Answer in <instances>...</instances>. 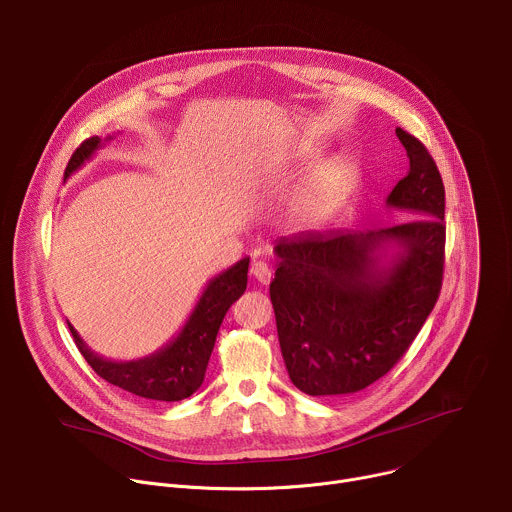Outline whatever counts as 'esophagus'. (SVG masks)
<instances>
[{"mask_svg": "<svg viewBox=\"0 0 512 512\" xmlns=\"http://www.w3.org/2000/svg\"><path fill=\"white\" fill-rule=\"evenodd\" d=\"M251 275L255 281H259L261 285H267L271 281V267L265 261H255L251 265Z\"/></svg>", "mask_w": 512, "mask_h": 512, "instance_id": "obj_1", "label": "esophagus"}]
</instances>
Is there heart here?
I'll list each match as a JSON object with an SVG mask.
<instances>
[{
    "mask_svg": "<svg viewBox=\"0 0 512 512\" xmlns=\"http://www.w3.org/2000/svg\"><path fill=\"white\" fill-rule=\"evenodd\" d=\"M304 154H308V150ZM356 176L358 166L348 156L334 158L332 162L320 166L291 202V223L302 229H312L324 223L342 202Z\"/></svg>",
    "mask_w": 512,
    "mask_h": 512,
    "instance_id": "heart-1",
    "label": "heart"
}]
</instances>
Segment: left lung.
Masks as SVG:
<instances>
[{
    "instance_id": "left-lung-1",
    "label": "left lung",
    "mask_w": 512,
    "mask_h": 512,
    "mask_svg": "<svg viewBox=\"0 0 512 512\" xmlns=\"http://www.w3.org/2000/svg\"><path fill=\"white\" fill-rule=\"evenodd\" d=\"M409 172L387 206L417 221L308 231L275 241L269 296L287 375L312 397L350 395L387 375L431 314L444 277L446 192L425 145L395 129Z\"/></svg>"
}]
</instances>
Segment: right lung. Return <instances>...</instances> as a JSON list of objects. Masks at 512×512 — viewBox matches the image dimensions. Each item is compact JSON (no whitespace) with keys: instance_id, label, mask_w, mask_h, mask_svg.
Instances as JSON below:
<instances>
[{"instance_id":"right-lung-1","label":"right lung","mask_w":512,"mask_h":512,"mask_svg":"<svg viewBox=\"0 0 512 512\" xmlns=\"http://www.w3.org/2000/svg\"><path fill=\"white\" fill-rule=\"evenodd\" d=\"M113 135L89 137L68 160L64 180L89 162L103 143L111 141ZM249 257L237 261L233 267L212 277L200 294L192 314L188 316L182 330L160 350L135 358V360H111L87 346L79 332L68 328L75 342L91 364L93 371L107 383L129 391L143 399L154 401H182L196 393L204 381L208 358L214 348L218 328L223 324L229 308L245 294L247 289Z\"/></svg>"}]
</instances>
